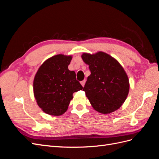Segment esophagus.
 Masks as SVG:
<instances>
[{"label":"esophagus","mask_w":159,"mask_h":159,"mask_svg":"<svg viewBox=\"0 0 159 159\" xmlns=\"http://www.w3.org/2000/svg\"><path fill=\"white\" fill-rule=\"evenodd\" d=\"M80 83H81V85H82V86H83V87H84V85H85V80H83V81H81Z\"/></svg>","instance_id":"obj_1"}]
</instances>
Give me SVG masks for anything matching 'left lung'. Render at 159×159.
<instances>
[{
    "label": "left lung",
    "mask_w": 159,
    "mask_h": 159,
    "mask_svg": "<svg viewBox=\"0 0 159 159\" xmlns=\"http://www.w3.org/2000/svg\"><path fill=\"white\" fill-rule=\"evenodd\" d=\"M81 58L89 65L91 71L83 91L91 106L103 114L117 110L129 91L128 76L121 65L103 52L93 54L84 53Z\"/></svg>",
    "instance_id": "1"
}]
</instances>
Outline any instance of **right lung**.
<instances>
[{"mask_svg": "<svg viewBox=\"0 0 159 159\" xmlns=\"http://www.w3.org/2000/svg\"><path fill=\"white\" fill-rule=\"evenodd\" d=\"M71 56L57 54L46 60L35 75L34 95L44 113L54 116L64 114L68 108L73 93L83 87L74 71L68 70Z\"/></svg>", "mask_w": 159, "mask_h": 159, "instance_id": "add662e5", "label": "right lung"}]
</instances>
